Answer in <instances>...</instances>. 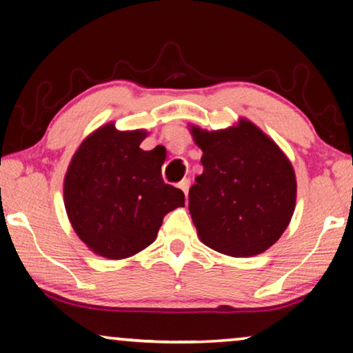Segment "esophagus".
<instances>
[{
  "mask_svg": "<svg viewBox=\"0 0 353 353\" xmlns=\"http://www.w3.org/2000/svg\"><path fill=\"white\" fill-rule=\"evenodd\" d=\"M190 185H191L190 178H183V180L180 181V185H178L181 188V191L185 192V196H188V191H190Z\"/></svg>",
  "mask_w": 353,
  "mask_h": 353,
  "instance_id": "1",
  "label": "esophagus"
}]
</instances>
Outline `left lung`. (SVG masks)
<instances>
[{"mask_svg": "<svg viewBox=\"0 0 353 353\" xmlns=\"http://www.w3.org/2000/svg\"><path fill=\"white\" fill-rule=\"evenodd\" d=\"M202 175L190 190V214L207 248L254 257L281 238L296 209L297 180L281 148L248 119L221 130L190 125Z\"/></svg>", "mask_w": 353, "mask_h": 353, "instance_id": "left-lung-1", "label": "left lung"}]
</instances>
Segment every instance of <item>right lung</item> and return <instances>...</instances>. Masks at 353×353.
<instances>
[{
    "instance_id": "obj_1",
    "label": "right lung",
    "mask_w": 353,
    "mask_h": 353,
    "mask_svg": "<svg viewBox=\"0 0 353 353\" xmlns=\"http://www.w3.org/2000/svg\"><path fill=\"white\" fill-rule=\"evenodd\" d=\"M146 130H94L77 149L64 178V205L77 236L91 252L128 259L151 245L163 216L185 207V194L165 185L163 152L143 151Z\"/></svg>"
}]
</instances>
